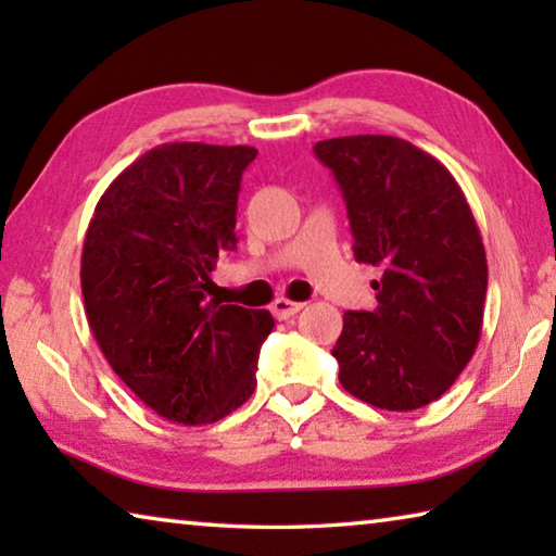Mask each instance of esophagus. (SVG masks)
<instances>
[{"label": "esophagus", "mask_w": 556, "mask_h": 556, "mask_svg": "<svg viewBox=\"0 0 556 556\" xmlns=\"http://www.w3.org/2000/svg\"><path fill=\"white\" fill-rule=\"evenodd\" d=\"M301 308H304V304H301V301L277 299L275 304H271V314H275V318H279V321H285V318H291L294 314H299Z\"/></svg>", "instance_id": "1"}]
</instances>
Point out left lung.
<instances>
[{
	"instance_id": "obj_1",
	"label": "left lung",
	"mask_w": 556,
	"mask_h": 556,
	"mask_svg": "<svg viewBox=\"0 0 556 556\" xmlns=\"http://www.w3.org/2000/svg\"><path fill=\"white\" fill-rule=\"evenodd\" d=\"M314 152L343 191L355 260L382 267L378 306L343 314L338 380L372 407H427L481 338L488 265L470 205L448 168L407 139L336 137Z\"/></svg>"
}]
</instances>
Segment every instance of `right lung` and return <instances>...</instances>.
<instances>
[{"label": "right lung", "instance_id": "obj_1", "mask_svg": "<svg viewBox=\"0 0 556 556\" xmlns=\"http://www.w3.org/2000/svg\"><path fill=\"white\" fill-rule=\"evenodd\" d=\"M255 147L172 142L108 186L80 257L86 316L119 380L159 417L213 425L250 400L269 312L208 299L232 250Z\"/></svg>", "mask_w": 556, "mask_h": 556}]
</instances>
